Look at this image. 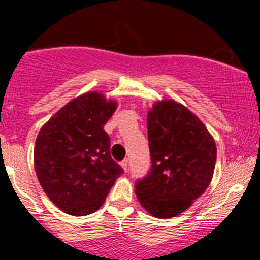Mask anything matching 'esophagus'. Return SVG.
Wrapping results in <instances>:
<instances>
[{
	"label": "esophagus",
	"mask_w": 260,
	"mask_h": 260,
	"mask_svg": "<svg viewBox=\"0 0 260 260\" xmlns=\"http://www.w3.org/2000/svg\"><path fill=\"white\" fill-rule=\"evenodd\" d=\"M120 166L123 167V170H124V171H127L128 170V158L123 159V161L120 162Z\"/></svg>",
	"instance_id": "esophagus-1"
}]
</instances>
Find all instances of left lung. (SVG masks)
I'll use <instances>...</instances> for the list:
<instances>
[{
	"mask_svg": "<svg viewBox=\"0 0 260 260\" xmlns=\"http://www.w3.org/2000/svg\"><path fill=\"white\" fill-rule=\"evenodd\" d=\"M152 166L136 181L141 205L170 219L192 205L210 185L216 145L200 119L175 101L157 102L147 115Z\"/></svg>",
	"mask_w": 260,
	"mask_h": 260,
	"instance_id": "1",
	"label": "left lung"
}]
</instances>
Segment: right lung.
Segmentation results:
<instances>
[{
    "label": "right lung",
    "mask_w": 260,
    "mask_h": 260,
    "mask_svg": "<svg viewBox=\"0 0 260 260\" xmlns=\"http://www.w3.org/2000/svg\"><path fill=\"white\" fill-rule=\"evenodd\" d=\"M117 103L89 91L43 125L34 151L39 182L60 210L74 216L96 211L123 169L112 159L103 129Z\"/></svg>",
    "instance_id": "1"
}]
</instances>
